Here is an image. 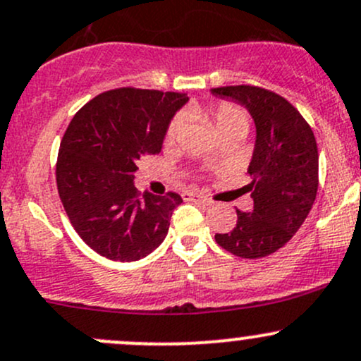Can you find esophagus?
<instances>
[{
	"label": "esophagus",
	"instance_id": "obj_1",
	"mask_svg": "<svg viewBox=\"0 0 361 361\" xmlns=\"http://www.w3.org/2000/svg\"><path fill=\"white\" fill-rule=\"evenodd\" d=\"M183 197H185V199H188V200H193V202L211 204V199H207V197L200 195V193H197V192H187V193H183Z\"/></svg>",
	"mask_w": 361,
	"mask_h": 361
}]
</instances>
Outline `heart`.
<instances>
[{"instance_id": "heart-1", "label": "heart", "mask_w": 361, "mask_h": 361, "mask_svg": "<svg viewBox=\"0 0 361 361\" xmlns=\"http://www.w3.org/2000/svg\"><path fill=\"white\" fill-rule=\"evenodd\" d=\"M211 119L214 121L216 128H218L219 135L221 138H228V136L233 135H247L249 131V116L247 112L244 111L238 105L231 104V102H221V104L216 105L214 109L209 112ZM183 128H185V119L183 116H174L173 119L169 121L168 130H166L164 135V143L168 147L174 145L178 140L181 138L183 135Z\"/></svg>"}]
</instances>
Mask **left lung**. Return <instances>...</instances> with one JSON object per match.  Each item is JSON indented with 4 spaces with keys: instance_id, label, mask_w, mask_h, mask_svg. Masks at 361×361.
Segmentation results:
<instances>
[{
    "instance_id": "obj_1",
    "label": "left lung",
    "mask_w": 361,
    "mask_h": 361,
    "mask_svg": "<svg viewBox=\"0 0 361 361\" xmlns=\"http://www.w3.org/2000/svg\"><path fill=\"white\" fill-rule=\"evenodd\" d=\"M212 93L244 105L256 123V145L247 173L254 207L237 209V225L216 233L223 249L257 259L287 244L305 223L318 190V149L311 126L275 91L238 85Z\"/></svg>"
}]
</instances>
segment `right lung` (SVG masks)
<instances>
[{"instance_id": "obj_1", "label": "right lung", "mask_w": 361, "mask_h": 361, "mask_svg": "<svg viewBox=\"0 0 361 361\" xmlns=\"http://www.w3.org/2000/svg\"><path fill=\"white\" fill-rule=\"evenodd\" d=\"M188 98L159 90L117 88L82 105L56 157V188L69 221L94 252L138 261L162 244L183 200L136 190V162L162 149L174 112Z\"/></svg>"}]
</instances>
